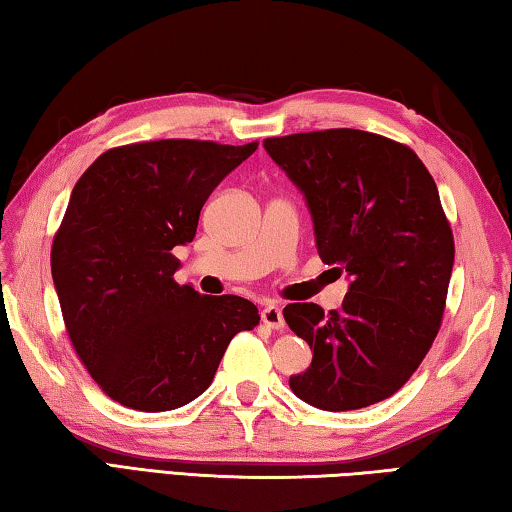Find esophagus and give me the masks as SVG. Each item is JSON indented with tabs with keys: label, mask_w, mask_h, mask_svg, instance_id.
Wrapping results in <instances>:
<instances>
[{
	"label": "esophagus",
	"mask_w": 512,
	"mask_h": 512,
	"mask_svg": "<svg viewBox=\"0 0 512 512\" xmlns=\"http://www.w3.org/2000/svg\"><path fill=\"white\" fill-rule=\"evenodd\" d=\"M261 321H263V324H265L267 328H272V330L285 328L283 312H281V308H276V306H267V308L261 312Z\"/></svg>",
	"instance_id": "34e87169"
}]
</instances>
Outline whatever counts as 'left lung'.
Listing matches in <instances>:
<instances>
[{
    "label": "left lung",
    "instance_id": "1",
    "mask_svg": "<svg viewBox=\"0 0 512 512\" xmlns=\"http://www.w3.org/2000/svg\"><path fill=\"white\" fill-rule=\"evenodd\" d=\"M263 146L306 195L321 261L351 276L342 308L285 306L288 326L312 348L290 389L324 411L387 400L425 360L445 312L454 236L434 177L405 143L364 130Z\"/></svg>",
    "mask_w": 512,
    "mask_h": 512
}]
</instances>
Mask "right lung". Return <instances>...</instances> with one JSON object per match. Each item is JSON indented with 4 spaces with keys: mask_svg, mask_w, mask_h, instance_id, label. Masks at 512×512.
Here are the masks:
<instances>
[{
    "mask_svg": "<svg viewBox=\"0 0 512 512\" xmlns=\"http://www.w3.org/2000/svg\"><path fill=\"white\" fill-rule=\"evenodd\" d=\"M258 141L159 139L105 150L71 191L53 236L51 276L71 346L112 400L168 411L209 389L254 303L206 297L173 274L206 197Z\"/></svg>",
    "mask_w": 512,
    "mask_h": 512,
    "instance_id": "1",
    "label": "right lung"
}]
</instances>
